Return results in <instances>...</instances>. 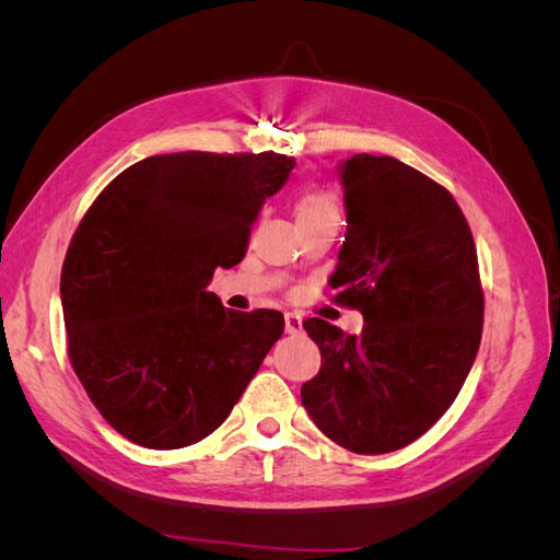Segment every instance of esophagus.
Here are the masks:
<instances>
[{"mask_svg":"<svg viewBox=\"0 0 560 560\" xmlns=\"http://www.w3.org/2000/svg\"><path fill=\"white\" fill-rule=\"evenodd\" d=\"M301 325H303V319H301V315H296V313H284V331L287 334H301Z\"/></svg>","mask_w":560,"mask_h":560,"instance_id":"esophagus-1","label":"esophagus"}]
</instances>
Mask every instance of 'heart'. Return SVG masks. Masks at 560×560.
Returning <instances> with one entry per match:
<instances>
[{"label": "heart", "mask_w": 560, "mask_h": 560, "mask_svg": "<svg viewBox=\"0 0 560 560\" xmlns=\"http://www.w3.org/2000/svg\"><path fill=\"white\" fill-rule=\"evenodd\" d=\"M313 219H338L336 200L319 189L303 191L296 202V222H313Z\"/></svg>", "instance_id": "heart-1"}]
</instances>
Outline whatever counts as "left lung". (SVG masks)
<instances>
[{
	"label": "left lung",
	"mask_w": 560,
	"mask_h": 560,
	"mask_svg": "<svg viewBox=\"0 0 560 560\" xmlns=\"http://www.w3.org/2000/svg\"><path fill=\"white\" fill-rule=\"evenodd\" d=\"M338 179L348 229L329 284L364 327L303 322L322 366L301 401L331 442L378 455L416 442L460 393L481 343L479 261L453 196L411 165L354 154Z\"/></svg>",
	"instance_id": "obj_1"
}]
</instances>
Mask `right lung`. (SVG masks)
<instances>
[{
    "instance_id": "obj_1",
    "label": "right lung",
    "mask_w": 560,
    "mask_h": 560,
    "mask_svg": "<svg viewBox=\"0 0 560 560\" xmlns=\"http://www.w3.org/2000/svg\"><path fill=\"white\" fill-rule=\"evenodd\" d=\"M294 159L149 156L95 198L67 249V352L95 409L144 448L191 446L229 418L282 336L278 311L224 308L208 284L241 264Z\"/></svg>"
}]
</instances>
